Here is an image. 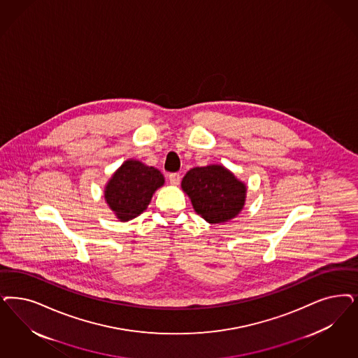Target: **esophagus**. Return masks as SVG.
Here are the masks:
<instances>
[{
	"instance_id": "1",
	"label": "esophagus",
	"mask_w": 358,
	"mask_h": 358,
	"mask_svg": "<svg viewBox=\"0 0 358 358\" xmlns=\"http://www.w3.org/2000/svg\"><path fill=\"white\" fill-rule=\"evenodd\" d=\"M169 182H171V185L173 186L180 185V182H181V176H180L178 173L169 174Z\"/></svg>"
}]
</instances>
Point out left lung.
Wrapping results in <instances>:
<instances>
[{
	"label": "left lung",
	"instance_id": "left-lung-1",
	"mask_svg": "<svg viewBox=\"0 0 358 358\" xmlns=\"http://www.w3.org/2000/svg\"><path fill=\"white\" fill-rule=\"evenodd\" d=\"M181 187L194 211L211 224L231 221L246 203V184L218 164L190 169Z\"/></svg>",
	"mask_w": 358,
	"mask_h": 358
}]
</instances>
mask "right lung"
<instances>
[{
	"instance_id": "1",
	"label": "right lung",
	"mask_w": 358,
	"mask_h": 358,
	"mask_svg": "<svg viewBox=\"0 0 358 358\" xmlns=\"http://www.w3.org/2000/svg\"><path fill=\"white\" fill-rule=\"evenodd\" d=\"M162 173L141 161H124L104 187V199L120 222H128L148 208L155 192L164 185Z\"/></svg>"
}]
</instances>
